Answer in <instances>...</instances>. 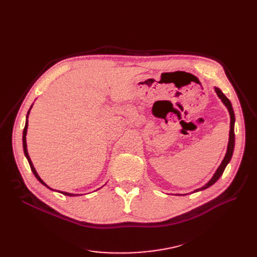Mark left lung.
<instances>
[{
    "label": "left lung",
    "mask_w": 257,
    "mask_h": 257,
    "mask_svg": "<svg viewBox=\"0 0 257 257\" xmlns=\"http://www.w3.org/2000/svg\"><path fill=\"white\" fill-rule=\"evenodd\" d=\"M214 90H215V92H217L218 97L224 103V105L227 107V109L229 111V114H230V131H229V142H228V147H227V152H226V155H225V157H224V159L222 161V164L218 168L217 172L214 173L212 178L204 186H202V187L198 188V190L194 191V193L199 192V191H203V190H205V188L211 186L213 183H215V182L218 181V179L222 176V174L224 173V170H225L226 166L229 164V161H230V159L232 157V154H233V150H234V140H235L234 139V121H235V116H234L232 105H231L230 101H229V99L225 96V94L222 92V90L220 88L214 87Z\"/></svg>",
    "instance_id": "obj_1"
}]
</instances>
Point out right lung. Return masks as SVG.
Listing matches in <instances>:
<instances>
[{
    "label": "right lung",
    "mask_w": 257,
    "mask_h": 257,
    "mask_svg": "<svg viewBox=\"0 0 257 257\" xmlns=\"http://www.w3.org/2000/svg\"><path fill=\"white\" fill-rule=\"evenodd\" d=\"M32 107V106H31ZM31 107H30V109H31ZM30 109H29V111H28V113H27V118H26V125H25V128H24V131H23V148H24V153H25V156H26V158L28 159V163H29V165H30V168H31V171L33 172V174H34V176L36 177V179L42 183V184H44L45 186H47L48 188H50V190H52L51 187H49L43 180H42V178H40L39 176H38V174H37V172L35 171V168L33 167V164H32V161H31V159H30V156H29V154H28V150H27V143H26V136H27V129H28V115H29V112H30ZM52 191H54V190H52ZM57 192H59V191H57ZM59 193H61L62 195H64V196H70V197H75V196H79L78 194H71V193H66V192H59Z\"/></svg>",
    "instance_id": "obj_1"
}]
</instances>
